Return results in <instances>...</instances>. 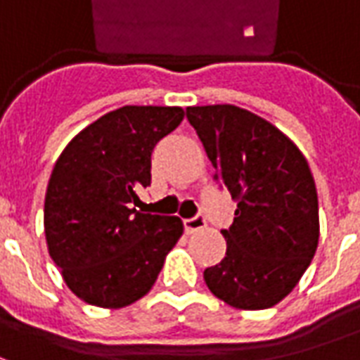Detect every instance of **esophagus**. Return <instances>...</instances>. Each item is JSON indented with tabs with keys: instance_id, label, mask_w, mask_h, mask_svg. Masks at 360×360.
Here are the masks:
<instances>
[{
	"instance_id": "obj_1",
	"label": "esophagus",
	"mask_w": 360,
	"mask_h": 360,
	"mask_svg": "<svg viewBox=\"0 0 360 360\" xmlns=\"http://www.w3.org/2000/svg\"><path fill=\"white\" fill-rule=\"evenodd\" d=\"M183 226H185V231H187V233H195V231H200V229L206 227V218H204L202 214H196L193 218L185 219Z\"/></svg>"
}]
</instances>
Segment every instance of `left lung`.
Segmentation results:
<instances>
[{
  "label": "left lung",
  "instance_id": "1",
  "mask_svg": "<svg viewBox=\"0 0 360 360\" xmlns=\"http://www.w3.org/2000/svg\"><path fill=\"white\" fill-rule=\"evenodd\" d=\"M187 119L235 200L221 229L224 260L204 270L212 293L235 309L262 310L297 285L318 247V195L301 150L279 129L229 103L187 108Z\"/></svg>",
  "mask_w": 360,
  "mask_h": 360
}]
</instances>
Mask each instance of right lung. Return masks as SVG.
<instances>
[{
  "mask_svg": "<svg viewBox=\"0 0 360 360\" xmlns=\"http://www.w3.org/2000/svg\"><path fill=\"white\" fill-rule=\"evenodd\" d=\"M181 108L125 105L69 142L53 165L44 229L51 260L79 299L123 309L148 293L183 235L177 216L142 214L152 150L183 121Z\"/></svg>",
  "mask_w": 360,
  "mask_h": 360,
  "instance_id": "right-lung-1",
  "label": "right lung"
}]
</instances>
